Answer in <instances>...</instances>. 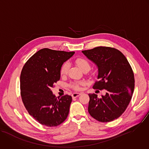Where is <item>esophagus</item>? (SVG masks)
I'll list each match as a JSON object with an SVG mask.
<instances>
[{"label":"esophagus","instance_id":"esophagus-1","mask_svg":"<svg viewBox=\"0 0 149 149\" xmlns=\"http://www.w3.org/2000/svg\"><path fill=\"white\" fill-rule=\"evenodd\" d=\"M80 95H81V93H73L72 94V96L73 98H76V97L79 96Z\"/></svg>","mask_w":149,"mask_h":149}]
</instances>
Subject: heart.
Listing matches in <instances>:
<instances>
[{"mask_svg":"<svg viewBox=\"0 0 149 149\" xmlns=\"http://www.w3.org/2000/svg\"><path fill=\"white\" fill-rule=\"evenodd\" d=\"M75 63L82 71L86 69L89 70V69H91V64L86 58H84L82 57H78L75 60ZM69 68V65L68 63H65L62 66L60 70V73L62 76H65L68 74ZM84 84V81H76L72 82L70 84V86L74 91H80L81 89V86Z\"/></svg>","mask_w":149,"mask_h":149,"instance_id":"obj_1","label":"heart"}]
</instances>
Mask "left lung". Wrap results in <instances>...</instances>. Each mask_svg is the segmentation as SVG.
<instances>
[{
	"mask_svg": "<svg viewBox=\"0 0 149 149\" xmlns=\"http://www.w3.org/2000/svg\"><path fill=\"white\" fill-rule=\"evenodd\" d=\"M82 53L98 68V80L93 88L106 91L101 98L88 94V111L99 122H111L125 112L132 99L134 88L132 67L125 55L115 48L99 46Z\"/></svg>",
	"mask_w": 149,
	"mask_h": 149,
	"instance_id": "8db88e82",
	"label": "left lung"
}]
</instances>
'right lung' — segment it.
Instances as JSON below:
<instances>
[{
    "label": "right lung",
    "mask_w": 149,
    "mask_h": 149,
    "mask_svg": "<svg viewBox=\"0 0 149 149\" xmlns=\"http://www.w3.org/2000/svg\"><path fill=\"white\" fill-rule=\"evenodd\" d=\"M74 52L40 49L24 64L20 74V95L29 114L40 124L55 127L69 114L72 98L65 95L57 98L51 91L60 80L63 63Z\"/></svg>",
    "instance_id": "obj_1"
}]
</instances>
